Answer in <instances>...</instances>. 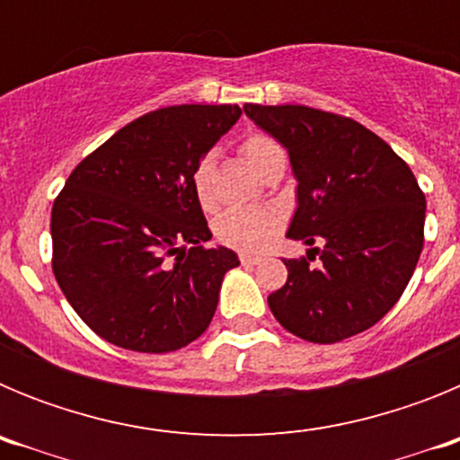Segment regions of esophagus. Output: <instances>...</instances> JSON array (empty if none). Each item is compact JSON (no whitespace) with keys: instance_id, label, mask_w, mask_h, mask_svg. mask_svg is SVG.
Returning <instances> with one entry per match:
<instances>
[{"instance_id":"1","label":"esophagus","mask_w":460,"mask_h":460,"mask_svg":"<svg viewBox=\"0 0 460 460\" xmlns=\"http://www.w3.org/2000/svg\"><path fill=\"white\" fill-rule=\"evenodd\" d=\"M239 260H242V265H260V255H251V253H242L239 255Z\"/></svg>"}]
</instances>
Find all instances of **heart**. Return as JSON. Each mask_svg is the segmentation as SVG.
<instances>
[{
  "label": "heart",
  "instance_id": "b5f03b06",
  "mask_svg": "<svg viewBox=\"0 0 460 460\" xmlns=\"http://www.w3.org/2000/svg\"><path fill=\"white\" fill-rule=\"evenodd\" d=\"M242 154L255 172H262L274 158L283 156L279 142L267 136H251L242 142ZM195 198L205 209L214 205L211 193V158H202L193 170ZM280 227V218L276 211L267 209H227L214 223L217 237L223 243L239 251H260L271 242Z\"/></svg>",
  "mask_w": 460,
  "mask_h": 460
}]
</instances>
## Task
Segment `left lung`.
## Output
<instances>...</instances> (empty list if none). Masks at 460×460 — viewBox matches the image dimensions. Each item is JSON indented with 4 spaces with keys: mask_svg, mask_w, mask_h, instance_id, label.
Returning <instances> with one entry per match:
<instances>
[{
    "mask_svg": "<svg viewBox=\"0 0 460 460\" xmlns=\"http://www.w3.org/2000/svg\"><path fill=\"white\" fill-rule=\"evenodd\" d=\"M243 112L290 156L296 209L286 237L323 249L320 265L283 260L288 280L267 296L274 318L311 343H339L392 311L424 246L426 198L387 142L306 105L246 103Z\"/></svg>",
    "mask_w": 460,
    "mask_h": 460,
    "instance_id": "left-lung-1",
    "label": "left lung"
}]
</instances>
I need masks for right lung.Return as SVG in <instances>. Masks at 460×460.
<instances>
[{"label":"right lung","mask_w":460,"mask_h":460,"mask_svg":"<svg viewBox=\"0 0 460 460\" xmlns=\"http://www.w3.org/2000/svg\"><path fill=\"white\" fill-rule=\"evenodd\" d=\"M239 117V105L149 112L64 184L52 205V271L73 311L108 343L161 355L209 327L223 276L239 258L202 246L211 233L193 170Z\"/></svg>","instance_id":"add662e5"}]
</instances>
